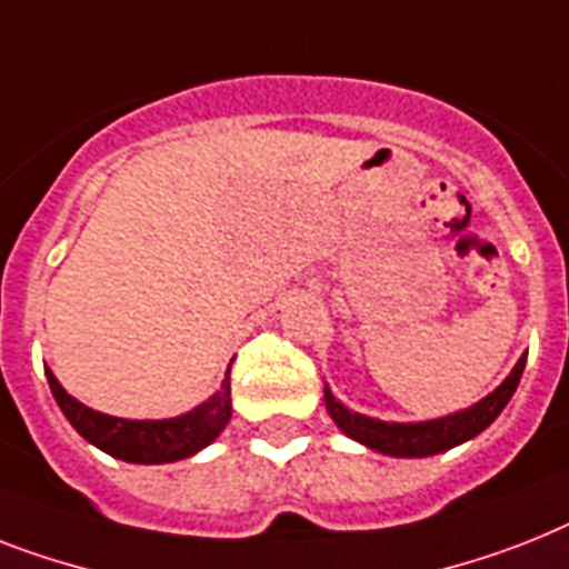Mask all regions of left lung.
Returning <instances> with one entry per match:
<instances>
[{"label":"left lung","mask_w":569,"mask_h":569,"mask_svg":"<svg viewBox=\"0 0 569 569\" xmlns=\"http://www.w3.org/2000/svg\"><path fill=\"white\" fill-rule=\"evenodd\" d=\"M523 368L526 353L515 365V371L506 377L500 389L485 397V400H479L477 406L465 409V412L450 415V418L423 420V423H386V420H373L359 412H350L348 406H341L330 391H325L327 412L339 423L345 436L357 438L359 445L371 447L377 452L400 456V459L436 456V452H445L450 447L461 445V441H468V438L479 436L485 427H491L497 415L506 409V403H509L511 395L517 391V386H520Z\"/></svg>","instance_id":"left-lung-1"}]
</instances>
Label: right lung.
<instances>
[{
  "instance_id": "add662e5",
  "label": "right lung",
  "mask_w": 569,
  "mask_h": 569,
  "mask_svg": "<svg viewBox=\"0 0 569 569\" xmlns=\"http://www.w3.org/2000/svg\"><path fill=\"white\" fill-rule=\"evenodd\" d=\"M49 389L58 400L60 412L81 432V436L96 445L99 450L110 452L113 459L133 461V465H163V461L187 459L210 441H216L224 423L230 420V368L221 382V391L196 406L192 412L169 420H124L110 418V415L92 412L76 397L63 391L52 371H46Z\"/></svg>"
}]
</instances>
